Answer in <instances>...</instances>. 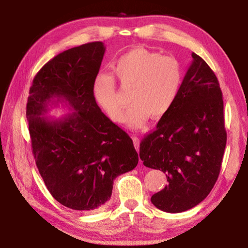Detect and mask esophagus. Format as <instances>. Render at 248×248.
I'll list each match as a JSON object with an SVG mask.
<instances>
[{"label": "esophagus", "instance_id": "1", "mask_svg": "<svg viewBox=\"0 0 248 248\" xmlns=\"http://www.w3.org/2000/svg\"><path fill=\"white\" fill-rule=\"evenodd\" d=\"M132 141H133V144H134V148H136L137 151H139L140 148V139L136 136L132 137Z\"/></svg>", "mask_w": 248, "mask_h": 248}]
</instances>
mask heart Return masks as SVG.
<instances>
[{
    "mask_svg": "<svg viewBox=\"0 0 248 248\" xmlns=\"http://www.w3.org/2000/svg\"><path fill=\"white\" fill-rule=\"evenodd\" d=\"M114 72L121 86L133 89L132 107L127 114V124L142 128L152 117L159 120L169 114L177 100L184 81V69L177 59L138 47L119 57ZM94 96L112 121L124 119V103L112 75L102 74L94 82Z\"/></svg>",
    "mask_w": 248,
    "mask_h": 248,
    "instance_id": "obj_1",
    "label": "heart"
}]
</instances>
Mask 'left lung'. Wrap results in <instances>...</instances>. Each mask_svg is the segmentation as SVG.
<instances>
[{
  "mask_svg": "<svg viewBox=\"0 0 248 248\" xmlns=\"http://www.w3.org/2000/svg\"><path fill=\"white\" fill-rule=\"evenodd\" d=\"M191 56L174 107L140 143L144 166L162 170L169 182L151 201L170 213L194 208L210 194L226 144L219 81L202 58Z\"/></svg>",
  "mask_w": 248,
  "mask_h": 248,
  "instance_id": "left-lung-1",
  "label": "left lung"
}]
</instances>
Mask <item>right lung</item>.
<instances>
[{
    "instance_id": "obj_1",
    "label": "right lung",
    "mask_w": 248,
    "mask_h": 248,
    "mask_svg": "<svg viewBox=\"0 0 248 248\" xmlns=\"http://www.w3.org/2000/svg\"><path fill=\"white\" fill-rule=\"evenodd\" d=\"M105 50L95 41L59 53L36 74L26 107L32 154L46 187L58 202L83 212L102 208L114 179L139 162L131 138L94 97ZM59 102L73 112L48 120V107Z\"/></svg>"
}]
</instances>
